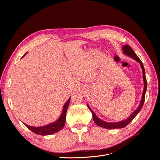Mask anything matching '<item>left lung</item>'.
Instances as JSON below:
<instances>
[{
  "label": "left lung",
  "mask_w": 160,
  "mask_h": 160,
  "mask_svg": "<svg viewBox=\"0 0 160 160\" xmlns=\"http://www.w3.org/2000/svg\"><path fill=\"white\" fill-rule=\"evenodd\" d=\"M122 49L123 50V53L124 54H126L127 56L132 58V59H133L134 60H136V62H138L140 64L141 67V69H142V78H143L144 88H143V91H142V97H141V102H140V104H139L138 108L131 114V115L129 117H128L127 119H125L124 121H119V122H106V121H102L101 119H100L96 115L95 112L91 110V108L89 107V106L87 104V106H88V108L89 109V110L92 113V116H93V119L94 122H95V124L99 126V127H102V128H107V129L122 128L125 127L126 126H127L134 118H135V117L141 111V108L142 107V105H143V104H144V101H145V93H146L147 87V82L146 77H145V71L143 65H142V63L140 60V59L139 58V57L136 55L135 52L133 51V50H132V48L130 46H128V45H125L124 46L122 47Z\"/></svg>",
  "instance_id": "1"
}]
</instances>
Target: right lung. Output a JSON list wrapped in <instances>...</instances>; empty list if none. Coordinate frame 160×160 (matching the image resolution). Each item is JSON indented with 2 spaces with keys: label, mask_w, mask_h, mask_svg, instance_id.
Here are the masks:
<instances>
[{
  "label": "right lung",
  "mask_w": 160,
  "mask_h": 160,
  "mask_svg": "<svg viewBox=\"0 0 160 160\" xmlns=\"http://www.w3.org/2000/svg\"><path fill=\"white\" fill-rule=\"evenodd\" d=\"M26 54H27V52ZM26 54H24L22 58H23L25 55H26ZM70 100H71V97L67 100V101L65 103L63 107L62 114L56 121L52 123H50L48 124L43 126V127H32V126L27 125L24 123L23 124L26 126L29 130H30L33 133L38 134V135L48 136V135H51V134L55 133L58 131L62 130L64 127V125L65 124V120H66V113L67 111V108H68V106L70 102Z\"/></svg>",
  "instance_id": "add662e5"
}]
</instances>
